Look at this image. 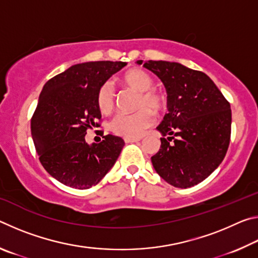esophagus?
<instances>
[{
    "mask_svg": "<svg viewBox=\"0 0 258 258\" xmlns=\"http://www.w3.org/2000/svg\"><path fill=\"white\" fill-rule=\"evenodd\" d=\"M141 140V138H130V137H125L124 141L125 143H132V142H138Z\"/></svg>",
    "mask_w": 258,
    "mask_h": 258,
    "instance_id": "esophagus-1",
    "label": "esophagus"
}]
</instances>
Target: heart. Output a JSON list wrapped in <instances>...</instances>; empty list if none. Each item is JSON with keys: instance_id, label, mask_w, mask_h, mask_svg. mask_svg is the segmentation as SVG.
<instances>
[{"instance_id": "1", "label": "heart", "mask_w": 258, "mask_h": 258, "mask_svg": "<svg viewBox=\"0 0 258 258\" xmlns=\"http://www.w3.org/2000/svg\"><path fill=\"white\" fill-rule=\"evenodd\" d=\"M118 82L120 85L139 93L135 103V109L138 110L133 113H118L115 116L110 125L111 131L123 137L139 138L154 123L155 117L152 113H160L166 108V97L161 91L152 87L154 78L141 68H132L125 72L118 78ZM95 103L102 115H109L112 111L115 101L111 87L108 84L99 87Z\"/></svg>"}]
</instances>
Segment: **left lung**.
Listing matches in <instances>:
<instances>
[{
  "mask_svg": "<svg viewBox=\"0 0 258 258\" xmlns=\"http://www.w3.org/2000/svg\"><path fill=\"white\" fill-rule=\"evenodd\" d=\"M143 67L160 78L167 92L168 113L157 130L169 137L160 138V149L151 157L154 168L173 186L198 184L215 171L228 151L230 103L203 72L163 60H149Z\"/></svg>",
  "mask_w": 258,
  "mask_h": 258,
  "instance_id": "1",
  "label": "left lung"
}]
</instances>
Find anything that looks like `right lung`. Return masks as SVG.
<instances>
[{
    "label": "right lung",
    "mask_w": 258,
    "mask_h": 258,
    "mask_svg": "<svg viewBox=\"0 0 258 258\" xmlns=\"http://www.w3.org/2000/svg\"><path fill=\"white\" fill-rule=\"evenodd\" d=\"M126 66L121 61L74 64L45 83L30 121L35 149L45 171L62 184L84 190L102 180L125 145L104 135L87 145L86 131L100 127L95 97L99 87Z\"/></svg>",
    "instance_id": "right-lung-1"
}]
</instances>
